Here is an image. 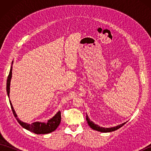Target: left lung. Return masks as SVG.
I'll return each instance as SVG.
<instances>
[{"label":"left lung","mask_w":151,"mask_h":151,"mask_svg":"<svg viewBox=\"0 0 151 151\" xmlns=\"http://www.w3.org/2000/svg\"><path fill=\"white\" fill-rule=\"evenodd\" d=\"M86 120H87L88 122V124L89 127H90L93 130H97L99 131V132H104V133H106V132H113V131H115L116 130H118L119 129H120L121 127H122L123 126L124 124L127 123V122H124V123L120 124L117 125V126H115L114 127H110V128H104V127H102L99 126L98 124H95L92 121H91L89 119V118L88 117V114H86Z\"/></svg>","instance_id":"1"}]
</instances>
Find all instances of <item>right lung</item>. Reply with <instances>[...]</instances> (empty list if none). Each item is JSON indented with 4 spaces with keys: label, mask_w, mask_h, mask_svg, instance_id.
Segmentation results:
<instances>
[{
    "label": "right lung",
    "mask_w": 151,
    "mask_h": 151,
    "mask_svg": "<svg viewBox=\"0 0 151 151\" xmlns=\"http://www.w3.org/2000/svg\"><path fill=\"white\" fill-rule=\"evenodd\" d=\"M13 63H14V61H12V62L10 70H9V75L8 76L7 83H6V91H7V94L8 96L9 103H10L12 111L13 113H14V115L16 119H17L18 123L20 124L21 126L24 128V129L29 130L30 132H34L35 134H49L50 132H53V131L55 130L58 128V127L59 126V124L61 122L60 111H58L54 116H53L52 118L47 121V123H45V122L36 121V122H34V123H32V124H29V123H24V122H22L17 117V115L16 114L14 109V107H13L12 106L11 101L9 100V91H10V82H11V79L12 76Z\"/></svg>",
    "instance_id": "right-lung-1"
}]
</instances>
